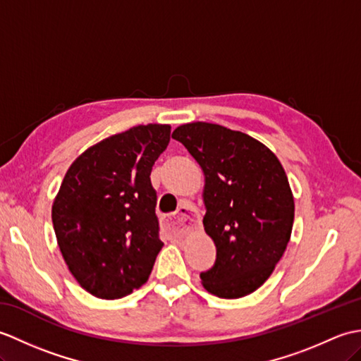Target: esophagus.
<instances>
[{
  "label": "esophagus",
  "instance_id": "obj_1",
  "mask_svg": "<svg viewBox=\"0 0 361 361\" xmlns=\"http://www.w3.org/2000/svg\"><path fill=\"white\" fill-rule=\"evenodd\" d=\"M198 220L200 219H198V214L194 206L183 204L180 206V209L176 211L175 216L163 220V225L169 234H172L173 237H183L192 231L198 225Z\"/></svg>",
  "mask_w": 361,
  "mask_h": 361
}]
</instances>
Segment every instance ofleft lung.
<instances>
[{"mask_svg":"<svg viewBox=\"0 0 361 361\" xmlns=\"http://www.w3.org/2000/svg\"><path fill=\"white\" fill-rule=\"evenodd\" d=\"M204 175V231L216 245L202 286L219 298L251 295L270 278L290 240L293 192L278 157L247 133L211 122L176 127Z\"/></svg>","mask_w":361,"mask_h":361,"instance_id":"left-lung-1","label":"left lung"}]
</instances>
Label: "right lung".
<instances>
[{"label":"right lung","instance_id":"obj_1","mask_svg":"<svg viewBox=\"0 0 361 361\" xmlns=\"http://www.w3.org/2000/svg\"><path fill=\"white\" fill-rule=\"evenodd\" d=\"M171 126H136L73 161L52 203L68 270L90 295L119 299L147 282L163 248L150 172Z\"/></svg>","mask_w":361,"mask_h":361}]
</instances>
